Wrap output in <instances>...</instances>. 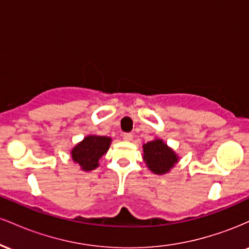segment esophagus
Segmentation results:
<instances>
[{
	"label": "esophagus",
	"mask_w": 249,
	"mask_h": 249,
	"mask_svg": "<svg viewBox=\"0 0 249 249\" xmlns=\"http://www.w3.org/2000/svg\"><path fill=\"white\" fill-rule=\"evenodd\" d=\"M123 139H124L125 142H131L133 139V136L131 133H124L123 134Z\"/></svg>",
	"instance_id": "34e87169"
}]
</instances>
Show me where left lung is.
<instances>
[{"label":"left lung","mask_w":249,"mask_h":249,"mask_svg":"<svg viewBox=\"0 0 249 249\" xmlns=\"http://www.w3.org/2000/svg\"><path fill=\"white\" fill-rule=\"evenodd\" d=\"M142 160L151 172L164 176L179 162V156L162 139L154 138L142 145Z\"/></svg>","instance_id":"8db88e82"}]
</instances>
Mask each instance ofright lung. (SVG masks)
<instances>
[{
	"label": "right lung",
	"mask_w": 249,
	"mask_h": 249,
	"mask_svg": "<svg viewBox=\"0 0 249 249\" xmlns=\"http://www.w3.org/2000/svg\"><path fill=\"white\" fill-rule=\"evenodd\" d=\"M112 139L107 136L89 134L82 142L71 148V159L84 172L96 170L99 166V160L107 154Z\"/></svg>",
	"instance_id": "add662e5"
}]
</instances>
